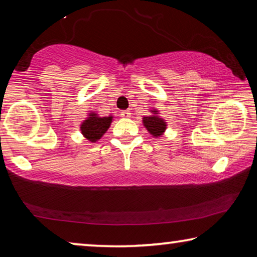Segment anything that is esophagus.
Instances as JSON below:
<instances>
[{"label":"esophagus","mask_w":257,"mask_h":257,"mask_svg":"<svg viewBox=\"0 0 257 257\" xmlns=\"http://www.w3.org/2000/svg\"><path fill=\"white\" fill-rule=\"evenodd\" d=\"M121 116H122V118H130V112L129 111H122L121 112Z\"/></svg>","instance_id":"34e87169"}]
</instances>
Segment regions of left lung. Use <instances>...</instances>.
<instances>
[{
	"instance_id": "1",
	"label": "left lung",
	"mask_w": 257,
	"mask_h": 257,
	"mask_svg": "<svg viewBox=\"0 0 257 257\" xmlns=\"http://www.w3.org/2000/svg\"><path fill=\"white\" fill-rule=\"evenodd\" d=\"M150 112L151 115L143 116V124H144V127L152 136L154 138H159L165 133L168 123L165 122V120L163 118H161L159 110L152 108Z\"/></svg>"
}]
</instances>
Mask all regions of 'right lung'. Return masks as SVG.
Masks as SVG:
<instances>
[{
    "instance_id": "1",
    "label": "right lung",
    "mask_w": 257,
    "mask_h": 257,
    "mask_svg": "<svg viewBox=\"0 0 257 257\" xmlns=\"http://www.w3.org/2000/svg\"><path fill=\"white\" fill-rule=\"evenodd\" d=\"M113 115L99 116L96 112H90L80 123V132L87 141L96 143L107 132L112 123Z\"/></svg>"
}]
</instances>
